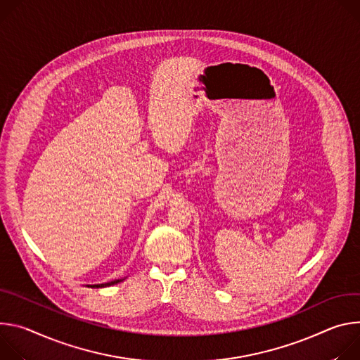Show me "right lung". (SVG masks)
Wrapping results in <instances>:
<instances>
[{"mask_svg":"<svg viewBox=\"0 0 360 360\" xmlns=\"http://www.w3.org/2000/svg\"><path fill=\"white\" fill-rule=\"evenodd\" d=\"M123 281H124V278H115V281H112V282H107V283H101V285H89V288H96V289H98V288H107V286L117 285V283L123 282Z\"/></svg>","mask_w":360,"mask_h":360,"instance_id":"obj_1","label":"right lung"}]
</instances>
